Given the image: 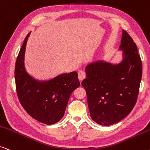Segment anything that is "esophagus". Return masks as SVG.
Wrapping results in <instances>:
<instances>
[{"mask_svg":"<svg viewBox=\"0 0 150 150\" xmlns=\"http://www.w3.org/2000/svg\"><path fill=\"white\" fill-rule=\"evenodd\" d=\"M78 76H79V79L81 81H82L83 79H85V76H86V75H85V73L84 71H79V74H78Z\"/></svg>","mask_w":150,"mask_h":150,"instance_id":"34e87169","label":"esophagus"}]
</instances>
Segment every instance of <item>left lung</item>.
Here are the masks:
<instances>
[{
    "label": "left lung",
    "instance_id": "1",
    "mask_svg": "<svg viewBox=\"0 0 150 150\" xmlns=\"http://www.w3.org/2000/svg\"><path fill=\"white\" fill-rule=\"evenodd\" d=\"M118 63L101 60L87 64L81 83L87 93L92 119L99 125H113L125 118L137 102L142 78L137 47L122 30Z\"/></svg>",
    "mask_w": 150,
    "mask_h": 150
}]
</instances>
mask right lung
<instances>
[{
  "label": "right lung",
  "instance_id": "add662e5",
  "mask_svg": "<svg viewBox=\"0 0 150 150\" xmlns=\"http://www.w3.org/2000/svg\"><path fill=\"white\" fill-rule=\"evenodd\" d=\"M31 32L25 38L15 65L16 92L21 105L38 121L52 125L63 117L71 93L80 86L76 71L63 73L49 80H38L25 66L26 45Z\"/></svg>",
  "mask_w": 150,
  "mask_h": 150
}]
</instances>
